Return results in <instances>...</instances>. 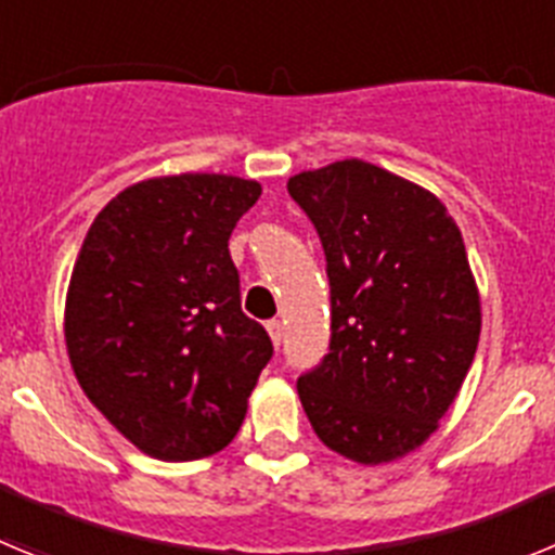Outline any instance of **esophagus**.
<instances>
[{"label":"esophagus","mask_w":555,"mask_h":555,"mask_svg":"<svg viewBox=\"0 0 555 555\" xmlns=\"http://www.w3.org/2000/svg\"><path fill=\"white\" fill-rule=\"evenodd\" d=\"M267 331H269V336H272L274 345L281 347V341H283V322L281 320H269L267 322Z\"/></svg>","instance_id":"esophagus-1"}]
</instances>
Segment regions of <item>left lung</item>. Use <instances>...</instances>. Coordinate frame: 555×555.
<instances>
[{
    "label": "left lung",
    "mask_w": 555,
    "mask_h": 555,
    "mask_svg": "<svg viewBox=\"0 0 555 555\" xmlns=\"http://www.w3.org/2000/svg\"><path fill=\"white\" fill-rule=\"evenodd\" d=\"M331 281V352L297 380L325 448L375 467L430 439L467 377L480 294L464 238L423 185L347 158L288 178Z\"/></svg>",
    "instance_id": "1"
}]
</instances>
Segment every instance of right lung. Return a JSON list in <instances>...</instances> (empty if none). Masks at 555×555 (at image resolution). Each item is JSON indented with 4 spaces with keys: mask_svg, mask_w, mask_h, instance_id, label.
Masks as SVG:
<instances>
[{
    "mask_svg": "<svg viewBox=\"0 0 555 555\" xmlns=\"http://www.w3.org/2000/svg\"><path fill=\"white\" fill-rule=\"evenodd\" d=\"M261 183L166 175L127 185L88 228L63 333L77 384L141 453L197 461L233 442L272 358L242 311L235 222Z\"/></svg>",
    "mask_w": 555,
    "mask_h": 555,
    "instance_id": "add662e5",
    "label": "right lung"
}]
</instances>
